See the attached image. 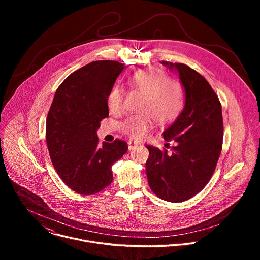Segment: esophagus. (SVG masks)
Returning <instances> with one entry per match:
<instances>
[{"instance_id": "1", "label": "esophagus", "mask_w": 260, "mask_h": 260, "mask_svg": "<svg viewBox=\"0 0 260 260\" xmlns=\"http://www.w3.org/2000/svg\"><path fill=\"white\" fill-rule=\"evenodd\" d=\"M127 144H128V149H129V150H131V149H134V148H135L136 146H139V145H140V143L135 142V141H128Z\"/></svg>"}]
</instances>
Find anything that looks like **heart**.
Listing matches in <instances>:
<instances>
[{"mask_svg":"<svg viewBox=\"0 0 260 260\" xmlns=\"http://www.w3.org/2000/svg\"><path fill=\"white\" fill-rule=\"evenodd\" d=\"M127 85L132 90L143 94L138 110L140 113L131 115L120 124V131L135 140L145 139L157 120L167 124L175 120L184 106V89L181 83L173 80L157 68H147L128 76ZM123 91L118 85L110 88L107 106L111 112L118 114L123 107Z\"/></svg>","mask_w":260,"mask_h":260,"instance_id":"b5f03b06","label":"heart"}]
</instances>
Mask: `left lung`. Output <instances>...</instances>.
I'll list each match as a JSON object with an SVG mask.
<instances>
[{
    "instance_id": "8db88e82",
    "label": "left lung",
    "mask_w": 260,
    "mask_h": 260,
    "mask_svg": "<svg viewBox=\"0 0 260 260\" xmlns=\"http://www.w3.org/2000/svg\"><path fill=\"white\" fill-rule=\"evenodd\" d=\"M161 63L179 74L185 106L164 132L167 142H175L172 154L165 148L146 146V174L158 198L180 203L198 194L212 178L222 149L223 119L217 94L200 73L184 63Z\"/></svg>"
}]
</instances>
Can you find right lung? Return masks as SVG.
I'll return each instance as SVG.
<instances>
[{
    "label": "right lung",
    "mask_w": 260,
    "mask_h": 260,
    "mask_svg": "<svg viewBox=\"0 0 260 260\" xmlns=\"http://www.w3.org/2000/svg\"><path fill=\"white\" fill-rule=\"evenodd\" d=\"M124 64L95 60L73 72L58 86L46 119L52 165L69 188L98 193L113 180L112 165L126 153L125 141L99 144L96 131L109 116L107 94Z\"/></svg>",
    "instance_id": "1"
}]
</instances>
